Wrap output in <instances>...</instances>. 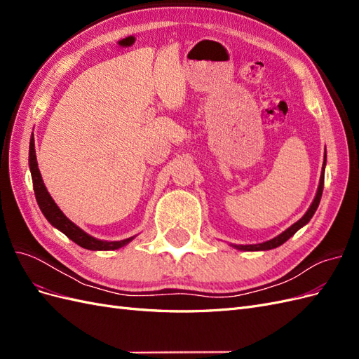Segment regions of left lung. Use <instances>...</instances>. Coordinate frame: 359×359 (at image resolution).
Segmentation results:
<instances>
[{"label": "left lung", "mask_w": 359, "mask_h": 359, "mask_svg": "<svg viewBox=\"0 0 359 359\" xmlns=\"http://www.w3.org/2000/svg\"><path fill=\"white\" fill-rule=\"evenodd\" d=\"M325 158H327V154H325ZM323 170H325V163H323ZM323 178H325V172H322V175H320L316 198H314L313 203L310 205L309 211L304 214V217H302L301 220H298L295 224H292L289 229H286L283 233H280L278 236L273 238V240H269L266 243L253 244V245H233V247L238 248V250H245V252H257V250H271V248H276V247H278L281 244H285L293 233H295L297 231H299L304 224H307L310 222L311 217H313V214L316 212L318 206H319V202H320V198H322V191H323Z\"/></svg>", "instance_id": "obj_1"}]
</instances>
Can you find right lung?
<instances>
[{
  "label": "right lung",
  "instance_id": "right-lung-1",
  "mask_svg": "<svg viewBox=\"0 0 359 359\" xmlns=\"http://www.w3.org/2000/svg\"><path fill=\"white\" fill-rule=\"evenodd\" d=\"M29 169H31V177H32V186H34V194L37 203L40 206V210L43 215L46 217L48 222L55 226L57 229H60L64 235L73 243L78 245L86 248V250H115L126 245L130 243L133 238H127V240L123 241H100L95 240V238L90 236L88 233H85L82 229H79L78 226L72 223L66 215L61 212V210L57 206V203L53 202L50 198V194L48 193L45 184H43L40 170L37 168V158H36V148H34V137H31L29 142Z\"/></svg>",
  "mask_w": 359,
  "mask_h": 359
}]
</instances>
